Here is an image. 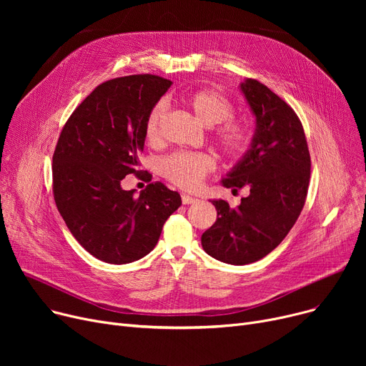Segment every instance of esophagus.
Here are the masks:
<instances>
[{
  "label": "esophagus",
  "instance_id": "obj_1",
  "mask_svg": "<svg viewBox=\"0 0 366 366\" xmlns=\"http://www.w3.org/2000/svg\"><path fill=\"white\" fill-rule=\"evenodd\" d=\"M199 199L194 197V196H189V194H182V203L184 204H193V203H197Z\"/></svg>",
  "mask_w": 366,
  "mask_h": 366
}]
</instances>
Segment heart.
Returning <instances> with one entry per match:
<instances>
[{
	"instance_id": "b5f03b06",
	"label": "heart",
	"mask_w": 366,
	"mask_h": 366,
	"mask_svg": "<svg viewBox=\"0 0 366 366\" xmlns=\"http://www.w3.org/2000/svg\"><path fill=\"white\" fill-rule=\"evenodd\" d=\"M187 108L206 127L218 126L215 141L228 154L242 152L251 139L249 129L243 122L229 119L233 105L225 96L214 90H197L185 98ZM167 114V107L162 101L151 109L145 123V134L149 142H157L162 137V126ZM163 175L175 185L187 189L197 188L203 179L215 169V160L204 152L178 151L160 162Z\"/></svg>"
}]
</instances>
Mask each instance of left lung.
<instances>
[{
	"label": "left lung",
	"instance_id": "obj_1",
	"mask_svg": "<svg viewBox=\"0 0 366 366\" xmlns=\"http://www.w3.org/2000/svg\"><path fill=\"white\" fill-rule=\"evenodd\" d=\"M239 87L255 115V133L221 184L232 191L247 187L249 196L237 207L210 200L218 218L202 234L207 255L233 265L264 258L291 232L305 203L312 166L295 111L257 80L246 79Z\"/></svg>",
	"mask_w": 366,
	"mask_h": 366
}]
</instances>
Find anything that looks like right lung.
Here are the masks:
<instances>
[{"mask_svg":"<svg viewBox=\"0 0 366 366\" xmlns=\"http://www.w3.org/2000/svg\"><path fill=\"white\" fill-rule=\"evenodd\" d=\"M172 86L157 75H129L105 81L75 108L53 154V194L71 234L108 264H129L157 244L181 196L154 182L134 197L122 188L139 173L145 123Z\"/></svg>","mask_w":366,"mask_h":366,"instance_id":"add662e5","label":"right lung"}]
</instances>
